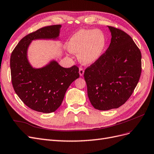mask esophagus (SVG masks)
Here are the masks:
<instances>
[{
  "instance_id": "1",
  "label": "esophagus",
  "mask_w": 154,
  "mask_h": 154,
  "mask_svg": "<svg viewBox=\"0 0 154 154\" xmlns=\"http://www.w3.org/2000/svg\"><path fill=\"white\" fill-rule=\"evenodd\" d=\"M79 73H80V75L81 76H83V74H84V69L82 67H80V69H79Z\"/></svg>"
}]
</instances>
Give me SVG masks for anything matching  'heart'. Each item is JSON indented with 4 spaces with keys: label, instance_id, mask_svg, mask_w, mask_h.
I'll use <instances>...</instances> for the list:
<instances>
[{
    "label": "heart",
    "instance_id": "1",
    "mask_svg": "<svg viewBox=\"0 0 154 154\" xmlns=\"http://www.w3.org/2000/svg\"><path fill=\"white\" fill-rule=\"evenodd\" d=\"M106 37L101 30L80 29L70 38L67 48L70 52L80 54L79 59L84 64L95 62L103 53Z\"/></svg>",
    "mask_w": 154,
    "mask_h": 154
}]
</instances>
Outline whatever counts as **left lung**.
Here are the masks:
<instances>
[{"label":"left lung","instance_id":"8db88e82","mask_svg":"<svg viewBox=\"0 0 154 154\" xmlns=\"http://www.w3.org/2000/svg\"><path fill=\"white\" fill-rule=\"evenodd\" d=\"M109 47L84 72L87 94L100 110L117 109L131 96L141 73V53L127 33L108 26Z\"/></svg>","mask_w":154,"mask_h":154}]
</instances>
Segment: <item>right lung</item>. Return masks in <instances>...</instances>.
Listing matches in <instances>:
<instances>
[{"label":"right lung","instance_id":"right-lung-1","mask_svg":"<svg viewBox=\"0 0 154 154\" xmlns=\"http://www.w3.org/2000/svg\"><path fill=\"white\" fill-rule=\"evenodd\" d=\"M61 27L46 26L31 32L18 42L11 55L14 90L26 105L40 112L51 113L57 110L70 85L80 76L76 66L64 68L53 60L45 67L35 69L27 59V49L32 40L58 38Z\"/></svg>","mask_w":154,"mask_h":154}]
</instances>
